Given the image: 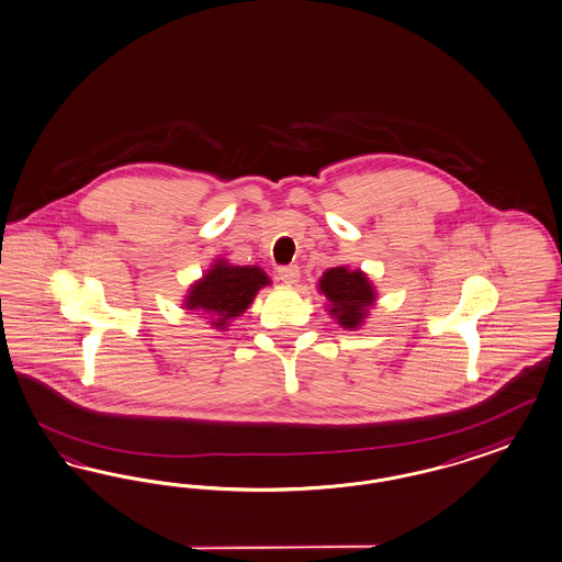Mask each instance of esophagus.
Returning <instances> with one entry per match:
<instances>
[{
	"label": "esophagus",
	"mask_w": 562,
	"mask_h": 562,
	"mask_svg": "<svg viewBox=\"0 0 562 562\" xmlns=\"http://www.w3.org/2000/svg\"><path fill=\"white\" fill-rule=\"evenodd\" d=\"M278 278L284 284H296L299 278H301V271H299L296 266H282V268H278Z\"/></svg>",
	"instance_id": "1"
}]
</instances>
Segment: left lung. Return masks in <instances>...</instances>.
Returning a JSON list of instances; mask_svg holds the SVG:
<instances>
[{"instance_id":"1","label":"left lung","mask_w":562,"mask_h":562,"mask_svg":"<svg viewBox=\"0 0 562 562\" xmlns=\"http://www.w3.org/2000/svg\"><path fill=\"white\" fill-rule=\"evenodd\" d=\"M319 291L330 301V314L342 328H358L374 303V291L361 271L333 268L319 280Z\"/></svg>"}]
</instances>
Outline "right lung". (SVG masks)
I'll list each match as a JSON object with an SVG mask.
<instances>
[{
	"instance_id": "obj_1",
	"label": "right lung",
	"mask_w": 562,
	"mask_h": 562,
	"mask_svg": "<svg viewBox=\"0 0 562 562\" xmlns=\"http://www.w3.org/2000/svg\"><path fill=\"white\" fill-rule=\"evenodd\" d=\"M266 284H270V278L259 268L227 266L220 261L192 286L186 307L202 310V314L211 315L215 328L224 330L232 317L245 314L257 291Z\"/></svg>"
}]
</instances>
